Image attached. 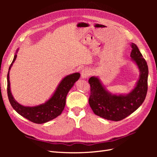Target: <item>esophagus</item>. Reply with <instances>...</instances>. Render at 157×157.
Segmentation results:
<instances>
[{
    "mask_svg": "<svg viewBox=\"0 0 157 157\" xmlns=\"http://www.w3.org/2000/svg\"><path fill=\"white\" fill-rule=\"evenodd\" d=\"M90 75V71L88 69H83L81 71V77L82 78H88Z\"/></svg>",
    "mask_w": 157,
    "mask_h": 157,
    "instance_id": "obj_1",
    "label": "esophagus"
}]
</instances>
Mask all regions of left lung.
I'll return each instance as SVG.
<instances>
[{
  "mask_svg": "<svg viewBox=\"0 0 157 157\" xmlns=\"http://www.w3.org/2000/svg\"><path fill=\"white\" fill-rule=\"evenodd\" d=\"M130 57L140 71L136 86L126 96L108 93L97 77L88 80L90 84L89 105L96 115L107 120L119 121L134 113L144 101L147 92L148 66L145 59L134 43L130 44Z\"/></svg>",
  "mask_w": 157,
  "mask_h": 157,
  "instance_id": "8db88e82",
  "label": "left lung"
}]
</instances>
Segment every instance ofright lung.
<instances>
[{"label":"right lung","mask_w":157,"mask_h":157,"mask_svg":"<svg viewBox=\"0 0 157 157\" xmlns=\"http://www.w3.org/2000/svg\"><path fill=\"white\" fill-rule=\"evenodd\" d=\"M17 52V50L16 53ZM16 54L14 56L13 59L9 67L7 75V93L9 101L12 107L17 113L25 117L29 121L36 123L42 124L48 122L58 116L60 115L65 105L66 96L73 87L75 82L80 78V73H76L65 77L57 88L56 92L52 97L44 104L36 107H25L18 103L13 99L10 92V80H9V71H10L13 63L16 59Z\"/></svg>","instance_id":"1"}]
</instances>
